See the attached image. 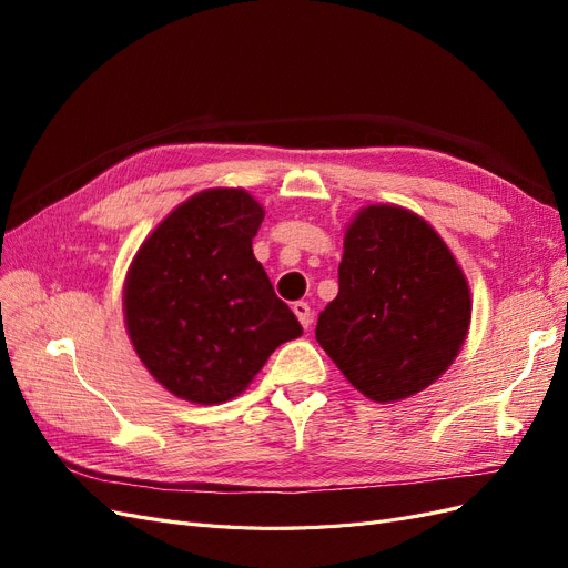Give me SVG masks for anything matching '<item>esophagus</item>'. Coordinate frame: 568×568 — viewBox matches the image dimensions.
Listing matches in <instances>:
<instances>
[{
	"label": "esophagus",
	"instance_id": "34e87169",
	"mask_svg": "<svg viewBox=\"0 0 568 568\" xmlns=\"http://www.w3.org/2000/svg\"><path fill=\"white\" fill-rule=\"evenodd\" d=\"M294 313H296L298 322L303 324V329H311V326H313V311H311V305L298 301V303H294Z\"/></svg>",
	"mask_w": 568,
	"mask_h": 568
}]
</instances>
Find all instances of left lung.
Returning <instances> with one entry per match:
<instances>
[{
  "instance_id": "8db88e82",
  "label": "left lung",
  "mask_w": 568,
  "mask_h": 568,
  "mask_svg": "<svg viewBox=\"0 0 568 568\" xmlns=\"http://www.w3.org/2000/svg\"><path fill=\"white\" fill-rule=\"evenodd\" d=\"M469 320L467 280L440 236L398 205H369L346 232L315 336L359 393L393 403L450 367Z\"/></svg>"
}]
</instances>
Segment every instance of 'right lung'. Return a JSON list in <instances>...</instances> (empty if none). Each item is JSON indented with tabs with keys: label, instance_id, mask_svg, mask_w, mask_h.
<instances>
[{
	"label": "right lung",
	"instance_id": "add662e5",
	"mask_svg": "<svg viewBox=\"0 0 568 568\" xmlns=\"http://www.w3.org/2000/svg\"><path fill=\"white\" fill-rule=\"evenodd\" d=\"M263 217L242 189H211L178 205L134 257L128 332L146 369L178 398H234L274 348L303 334L253 255Z\"/></svg>",
	"mask_w": 568,
	"mask_h": 568
}]
</instances>
